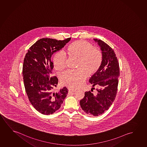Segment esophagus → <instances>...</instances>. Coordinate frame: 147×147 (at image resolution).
<instances>
[{
    "label": "esophagus",
    "instance_id": "34e87169",
    "mask_svg": "<svg viewBox=\"0 0 147 147\" xmlns=\"http://www.w3.org/2000/svg\"><path fill=\"white\" fill-rule=\"evenodd\" d=\"M68 91H69V92H74L76 91V89H69Z\"/></svg>",
    "mask_w": 147,
    "mask_h": 147
}]
</instances>
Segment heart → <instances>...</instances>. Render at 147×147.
I'll return each mask as SVG.
<instances>
[{"instance_id":"1","label":"heart","mask_w":147,"mask_h":147,"mask_svg":"<svg viewBox=\"0 0 147 147\" xmlns=\"http://www.w3.org/2000/svg\"><path fill=\"white\" fill-rule=\"evenodd\" d=\"M69 53L78 58V69L67 70L60 76L61 83L72 88L81 86L87 77L92 75L100 67L102 54L98 49L89 42L79 40L72 43L68 48ZM67 56L62 51H57L53 58V63L57 70H62L66 67Z\"/></svg>"}]
</instances>
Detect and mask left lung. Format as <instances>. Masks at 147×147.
Returning a JSON list of instances; mask_svg holds the SVG:
<instances>
[{"instance_id":"left-lung-1","label":"left lung","mask_w":147,"mask_h":147,"mask_svg":"<svg viewBox=\"0 0 147 147\" xmlns=\"http://www.w3.org/2000/svg\"><path fill=\"white\" fill-rule=\"evenodd\" d=\"M94 40L100 47L102 62L98 70L89 79V82L92 87L98 88L94 93L86 91L80 104L82 110L88 115L98 116L109 108L116 97L119 66L112 48L101 40Z\"/></svg>"}]
</instances>
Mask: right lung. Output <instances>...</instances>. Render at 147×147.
I'll return each instance as SVG.
<instances>
[{
	"label": "right lung",
	"instance_id": "add662e5",
	"mask_svg": "<svg viewBox=\"0 0 147 147\" xmlns=\"http://www.w3.org/2000/svg\"><path fill=\"white\" fill-rule=\"evenodd\" d=\"M70 39H40L30 47L24 59L22 75L26 93L31 104L42 114H52L60 109L67 94L65 87L55 91L58 79L49 75L54 68L52 55Z\"/></svg>",
	"mask_w": 147,
	"mask_h": 147
}]
</instances>
